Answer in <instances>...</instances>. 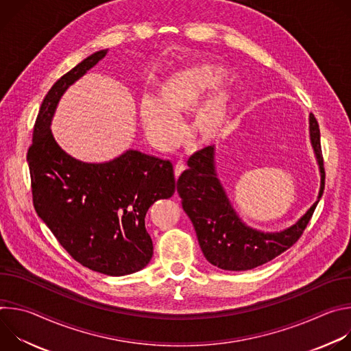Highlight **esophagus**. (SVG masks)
Segmentation results:
<instances>
[{
    "label": "esophagus",
    "instance_id": "obj_1",
    "mask_svg": "<svg viewBox=\"0 0 351 351\" xmlns=\"http://www.w3.org/2000/svg\"><path fill=\"white\" fill-rule=\"evenodd\" d=\"M184 169H186V164H184L183 161H178V162L175 164V176H176V179L180 176V173H182Z\"/></svg>",
    "mask_w": 351,
    "mask_h": 351
}]
</instances>
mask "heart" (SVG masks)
I'll use <instances>...</instances> for the list:
<instances>
[{"mask_svg":"<svg viewBox=\"0 0 351 351\" xmlns=\"http://www.w3.org/2000/svg\"><path fill=\"white\" fill-rule=\"evenodd\" d=\"M228 79L222 66L210 62L193 64L172 72L157 90V99L145 98L140 104V122L157 145L172 147L182 133L179 117L191 112L214 90L195 111L193 133L203 143L221 138L233 121V91L221 88Z\"/></svg>","mask_w":351,"mask_h":351,"instance_id":"obj_1","label":"heart"}]
</instances>
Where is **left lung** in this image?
Returning a JSON list of instances; mask_svg holds the SVG:
<instances>
[{
	"label": "left lung",
	"instance_id": "left-lung-1",
	"mask_svg": "<svg viewBox=\"0 0 351 351\" xmlns=\"http://www.w3.org/2000/svg\"><path fill=\"white\" fill-rule=\"evenodd\" d=\"M308 123L310 141L321 173L318 197L302 218L280 232H263L241 221L218 178L213 145L190 157L189 169L179 176L176 186L182 207L210 264L225 271L253 269L286 252L302 236L325 187L319 128L313 114Z\"/></svg>",
	"mask_w": 351,
	"mask_h": 351
}]
</instances>
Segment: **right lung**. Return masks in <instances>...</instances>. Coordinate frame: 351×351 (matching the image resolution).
Returning <instances> with one entry per match:
<instances>
[{
	"mask_svg": "<svg viewBox=\"0 0 351 351\" xmlns=\"http://www.w3.org/2000/svg\"><path fill=\"white\" fill-rule=\"evenodd\" d=\"M108 49L83 60L43 99L27 152L33 204L60 244L83 267L110 276L143 269L153 257L145 214L175 193L171 161L129 148L106 162H84L60 147L51 122L64 93Z\"/></svg>",
	"mask_w": 351,
	"mask_h": 351,
	"instance_id": "add662e5",
	"label": "right lung"
}]
</instances>
